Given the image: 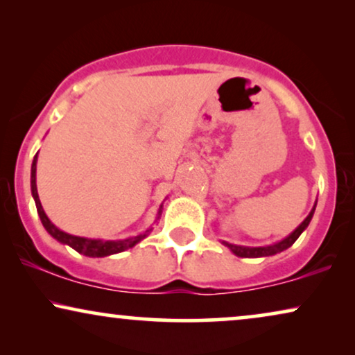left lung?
Wrapping results in <instances>:
<instances>
[{
  "label": "left lung",
  "mask_w": 355,
  "mask_h": 355,
  "mask_svg": "<svg viewBox=\"0 0 355 355\" xmlns=\"http://www.w3.org/2000/svg\"><path fill=\"white\" fill-rule=\"evenodd\" d=\"M315 207H317V203H315L312 211L309 213V216L305 218V220L300 223V225L295 227V230L291 232V234L286 237V239L276 242V244H271V245H265V247H244V245H236V244H230V242H225L223 241V244H225L227 249H230L232 254L237 255V257H249V259H257V257H268V255H275V254H279V252H283L286 249H289L291 245L294 244L295 241L299 239V236L302 234L305 227L309 226L310 220H312L313 216V211H315Z\"/></svg>",
  "instance_id": "8db88e82"
}]
</instances>
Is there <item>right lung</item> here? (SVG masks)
Wrapping results in <instances>:
<instances>
[{
    "instance_id": "obj_1",
    "label": "right lung",
    "mask_w": 355,
    "mask_h": 355,
    "mask_svg": "<svg viewBox=\"0 0 355 355\" xmlns=\"http://www.w3.org/2000/svg\"><path fill=\"white\" fill-rule=\"evenodd\" d=\"M37 155L33 157L32 173H31L32 197H33V200H35L37 211H38V216H40V220H42V225L45 226L48 234L55 237L58 242L72 247V249L77 250L82 255H87V257H108V255H113V254H119V252H124L128 249H132V247L137 244V242L145 239V237L150 234L152 227H150V230H147L145 232H142V234L129 237V239L103 241V239H89V237L72 236V234H67V232H64V231L58 230V227L53 225L50 220H48L46 213L43 211L40 198H38V192H37ZM159 213H162V207H159V210H158V218H159Z\"/></svg>"
}]
</instances>
